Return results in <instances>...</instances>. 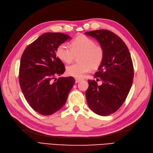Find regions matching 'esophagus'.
Listing matches in <instances>:
<instances>
[{
	"label": "esophagus",
	"instance_id": "1",
	"mask_svg": "<svg viewBox=\"0 0 153 153\" xmlns=\"http://www.w3.org/2000/svg\"><path fill=\"white\" fill-rule=\"evenodd\" d=\"M76 83H79V82H81V81H82V79H80V78H77V77H76Z\"/></svg>",
	"mask_w": 153,
	"mask_h": 153
}]
</instances>
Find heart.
<instances>
[{
  "label": "heart",
  "instance_id": "heart-1",
  "mask_svg": "<svg viewBox=\"0 0 153 153\" xmlns=\"http://www.w3.org/2000/svg\"><path fill=\"white\" fill-rule=\"evenodd\" d=\"M82 53L79 60L81 63H76L66 67V73L69 76L82 77L91 68L96 69L102 63L104 51L95 42L85 35H79L71 41L70 47L62 43L57 47L56 55L64 62L70 63L73 60L75 54Z\"/></svg>",
  "mask_w": 153,
  "mask_h": 153
}]
</instances>
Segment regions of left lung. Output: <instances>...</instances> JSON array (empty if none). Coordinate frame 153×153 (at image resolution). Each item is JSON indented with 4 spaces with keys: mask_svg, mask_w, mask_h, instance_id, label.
<instances>
[{
    "mask_svg": "<svg viewBox=\"0 0 153 153\" xmlns=\"http://www.w3.org/2000/svg\"><path fill=\"white\" fill-rule=\"evenodd\" d=\"M85 35L97 39L104 51L102 63L94 76L102 84L88 80L87 102L97 114L109 116L120 108L131 87L134 71L131 55L124 42L112 31L98 30Z\"/></svg>",
    "mask_w": 153,
    "mask_h": 153,
    "instance_id": "obj_1",
    "label": "left lung"
}]
</instances>
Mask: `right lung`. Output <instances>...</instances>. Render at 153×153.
<instances>
[{"label": "right lung", "mask_w": 153, "mask_h": 153, "mask_svg": "<svg viewBox=\"0 0 153 153\" xmlns=\"http://www.w3.org/2000/svg\"><path fill=\"white\" fill-rule=\"evenodd\" d=\"M70 39L62 33H45L22 54L19 85L29 105L40 114L51 115L62 108L75 83L73 77H55L65 71L57 47Z\"/></svg>", "instance_id": "1"}]
</instances>
